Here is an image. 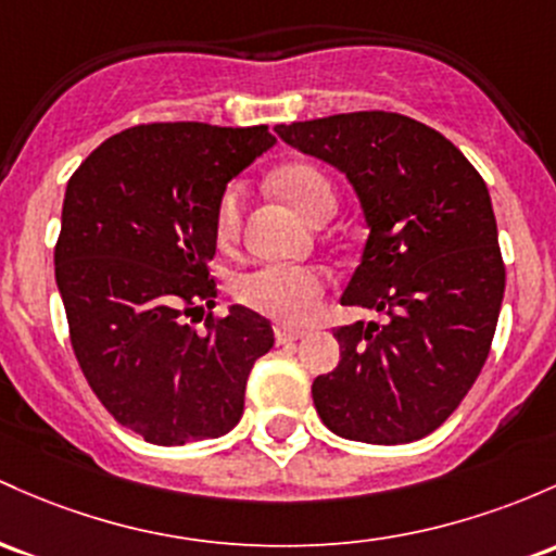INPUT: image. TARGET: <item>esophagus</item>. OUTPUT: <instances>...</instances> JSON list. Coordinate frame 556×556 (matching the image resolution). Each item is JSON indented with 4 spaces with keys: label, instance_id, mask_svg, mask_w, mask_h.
<instances>
[{
    "label": "esophagus",
    "instance_id": "esophagus-1",
    "mask_svg": "<svg viewBox=\"0 0 556 556\" xmlns=\"http://www.w3.org/2000/svg\"><path fill=\"white\" fill-rule=\"evenodd\" d=\"M274 338H277V345H290V343H295V340H301L303 332H292V329L279 327L277 332H274Z\"/></svg>",
    "mask_w": 556,
    "mask_h": 556
}]
</instances>
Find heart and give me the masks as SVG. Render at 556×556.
<instances>
[{"label":"heart","instance_id":"b5f03b06","mask_svg":"<svg viewBox=\"0 0 556 556\" xmlns=\"http://www.w3.org/2000/svg\"><path fill=\"white\" fill-rule=\"evenodd\" d=\"M274 185L285 200L308 222L332 216L334 187L332 181L311 163H290L274 174ZM245 185L229 181L216 203V240L231 245L240 235L242 208H245ZM327 290V271L319 266L266 264L242 274L235 282V298L242 306L277 321L282 327L306 325L319 311V301Z\"/></svg>","mask_w":556,"mask_h":556}]
</instances>
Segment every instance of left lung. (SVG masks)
<instances>
[{"label": "left lung", "mask_w": 556, "mask_h": 556, "mask_svg": "<svg viewBox=\"0 0 556 556\" xmlns=\"http://www.w3.org/2000/svg\"><path fill=\"white\" fill-rule=\"evenodd\" d=\"M277 134L356 189L369 240L340 303L382 314L334 329L340 364L314 380L316 412L348 441H419L478 380L502 311L506 268L483 176L441 131L386 110Z\"/></svg>", "instance_id": "1"}]
</instances>
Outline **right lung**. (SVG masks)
Segmentation results:
<instances>
[{
  "label": "right lung",
  "mask_w": 556,
  "mask_h": 556,
  "mask_svg": "<svg viewBox=\"0 0 556 556\" xmlns=\"http://www.w3.org/2000/svg\"><path fill=\"white\" fill-rule=\"evenodd\" d=\"M274 142L268 126L139 124L105 139L65 189L54 279L73 353L115 422L155 446L229 432L274 345L255 311L213 316L208 266L224 187Z\"/></svg>",
  "instance_id": "1"
}]
</instances>
